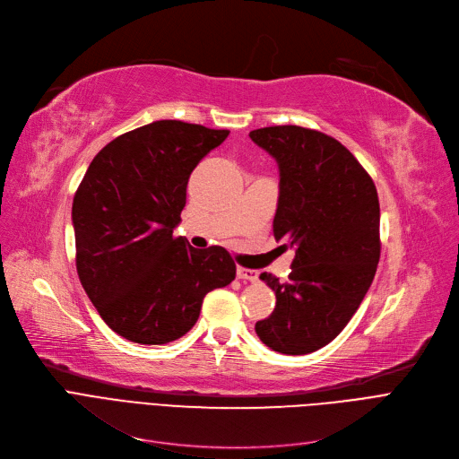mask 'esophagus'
Returning a JSON list of instances; mask_svg holds the SVG:
<instances>
[{
	"instance_id": "obj_1",
	"label": "esophagus",
	"mask_w": 459,
	"mask_h": 459,
	"mask_svg": "<svg viewBox=\"0 0 459 459\" xmlns=\"http://www.w3.org/2000/svg\"><path fill=\"white\" fill-rule=\"evenodd\" d=\"M237 278L242 281H257L259 280V273L252 271V268H237Z\"/></svg>"
}]
</instances>
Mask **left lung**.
Here are the masks:
<instances>
[{
    "instance_id": "8db88e82",
    "label": "left lung",
    "mask_w": 459,
    "mask_h": 459,
    "mask_svg": "<svg viewBox=\"0 0 459 459\" xmlns=\"http://www.w3.org/2000/svg\"><path fill=\"white\" fill-rule=\"evenodd\" d=\"M250 139L278 163L273 228L296 254L287 281L259 276L276 292V307L255 322V333L274 352L311 354L342 332L374 280L378 193L358 159L325 133L274 126L250 131Z\"/></svg>"
}]
</instances>
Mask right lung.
Wrapping results in <instances>:
<instances>
[{
	"mask_svg": "<svg viewBox=\"0 0 459 459\" xmlns=\"http://www.w3.org/2000/svg\"><path fill=\"white\" fill-rule=\"evenodd\" d=\"M228 129L157 120L127 131L92 159L72 205L77 274L103 322L139 344L183 337L204 296L235 280L222 247L174 237L186 183Z\"/></svg>",
	"mask_w": 459,
	"mask_h": 459,
	"instance_id": "1",
	"label": "right lung"
}]
</instances>
